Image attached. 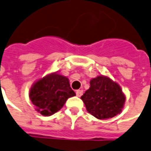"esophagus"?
Wrapping results in <instances>:
<instances>
[{
  "instance_id": "1",
  "label": "esophagus",
  "mask_w": 151,
  "mask_h": 151,
  "mask_svg": "<svg viewBox=\"0 0 151 151\" xmlns=\"http://www.w3.org/2000/svg\"><path fill=\"white\" fill-rule=\"evenodd\" d=\"M76 96H77L78 97H81L83 95V91L82 90H77V91H76Z\"/></svg>"
}]
</instances>
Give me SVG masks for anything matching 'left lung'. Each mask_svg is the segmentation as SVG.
<instances>
[{"label": "left lung", "mask_w": 151, "mask_h": 151, "mask_svg": "<svg viewBox=\"0 0 151 151\" xmlns=\"http://www.w3.org/2000/svg\"><path fill=\"white\" fill-rule=\"evenodd\" d=\"M89 88L81 99L87 111L100 120H106L120 114L125 101L120 86L107 76H100L90 81Z\"/></svg>", "instance_id": "8db88e82"}]
</instances>
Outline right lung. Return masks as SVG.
<instances>
[{
	"label": "right lung",
	"mask_w": 151,
	"mask_h": 151,
	"mask_svg": "<svg viewBox=\"0 0 151 151\" xmlns=\"http://www.w3.org/2000/svg\"><path fill=\"white\" fill-rule=\"evenodd\" d=\"M75 96L68 78L52 73L37 81L32 86L29 96L36 111L50 116L60 111L68 98Z\"/></svg>",
	"instance_id": "add662e5"
}]
</instances>
